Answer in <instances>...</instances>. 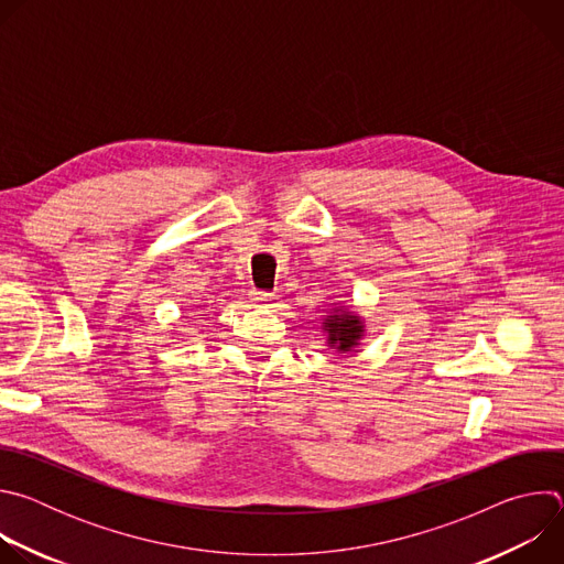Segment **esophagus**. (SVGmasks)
Returning a JSON list of instances; mask_svg holds the SVG:
<instances>
[{"instance_id":"34e87169","label":"esophagus","mask_w":564,"mask_h":564,"mask_svg":"<svg viewBox=\"0 0 564 564\" xmlns=\"http://www.w3.org/2000/svg\"><path fill=\"white\" fill-rule=\"evenodd\" d=\"M250 296H252V303L259 305V307H268V305H272V301H274V294H272V292H261V290H252Z\"/></svg>"}]
</instances>
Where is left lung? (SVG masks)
Here are the masks:
<instances>
[{
  "mask_svg": "<svg viewBox=\"0 0 564 564\" xmlns=\"http://www.w3.org/2000/svg\"><path fill=\"white\" fill-rule=\"evenodd\" d=\"M324 330L328 333L330 346H337L341 352H348L350 348H355L364 335L361 318L341 310H335V314L326 316Z\"/></svg>",
  "mask_w": 564,
  "mask_h": 564,
  "instance_id": "8db88e82",
  "label": "left lung"
}]
</instances>
